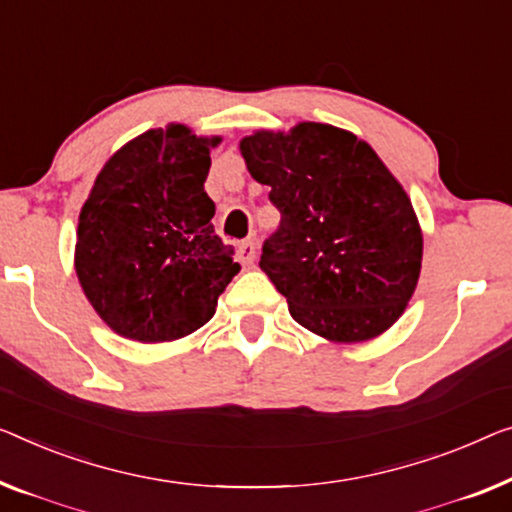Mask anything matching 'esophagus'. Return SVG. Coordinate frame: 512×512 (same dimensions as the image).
<instances>
[{"label":"esophagus","instance_id":"34e87169","mask_svg":"<svg viewBox=\"0 0 512 512\" xmlns=\"http://www.w3.org/2000/svg\"><path fill=\"white\" fill-rule=\"evenodd\" d=\"M236 255H239V262L243 266H253L257 257V246L253 241H241L239 248H236Z\"/></svg>","mask_w":512,"mask_h":512}]
</instances>
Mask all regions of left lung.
Segmentation results:
<instances>
[{
    "label": "left lung",
    "mask_w": 512,
    "mask_h": 512,
    "mask_svg": "<svg viewBox=\"0 0 512 512\" xmlns=\"http://www.w3.org/2000/svg\"><path fill=\"white\" fill-rule=\"evenodd\" d=\"M239 149L280 211L259 266L294 322L331 342H365L391 329L421 276L423 232L375 149L315 121L287 133L255 131Z\"/></svg>",
    "instance_id": "1"
}]
</instances>
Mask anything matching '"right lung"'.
I'll return each instance as SVG.
<instances>
[{"instance_id":"right-lung-1","label":"right lung","mask_w":512,"mask_h":512,"mask_svg":"<svg viewBox=\"0 0 512 512\" xmlns=\"http://www.w3.org/2000/svg\"><path fill=\"white\" fill-rule=\"evenodd\" d=\"M218 135L186 124L133 137L114 151L82 204L75 273L91 308L121 338L154 345L209 322L241 271L213 232L204 190Z\"/></svg>"}]
</instances>
